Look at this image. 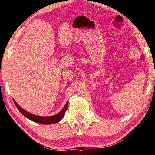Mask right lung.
<instances>
[{
  "label": "right lung",
  "mask_w": 155,
  "mask_h": 155,
  "mask_svg": "<svg viewBox=\"0 0 155 155\" xmlns=\"http://www.w3.org/2000/svg\"><path fill=\"white\" fill-rule=\"evenodd\" d=\"M13 102L15 103L17 108H18V109L19 110V111L25 117H26L27 119H28L31 120H32L34 122L41 123V124H43V125L54 124V123H56L60 121V120L63 119L64 115H65V112L66 111L67 108H68V101H67V102L65 104V106H64V108L61 109V111L60 112H58V114L51 117H42V116H38V115L30 113V112H27L26 110H25L24 109L22 108L21 106H19L18 104H17L15 100H13Z\"/></svg>",
  "instance_id": "1"
}]
</instances>
